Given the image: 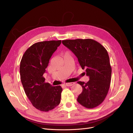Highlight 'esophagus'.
<instances>
[{
  "label": "esophagus",
  "instance_id": "obj_1",
  "mask_svg": "<svg viewBox=\"0 0 133 133\" xmlns=\"http://www.w3.org/2000/svg\"><path fill=\"white\" fill-rule=\"evenodd\" d=\"M75 84V82H69V83H66L65 85L67 86H72V85H74Z\"/></svg>",
  "mask_w": 133,
  "mask_h": 133
}]
</instances>
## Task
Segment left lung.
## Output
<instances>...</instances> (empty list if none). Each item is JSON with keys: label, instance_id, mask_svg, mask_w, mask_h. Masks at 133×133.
Returning a JSON list of instances; mask_svg holds the SVG:
<instances>
[{"label": "left lung", "instance_id": "8db88e82", "mask_svg": "<svg viewBox=\"0 0 133 133\" xmlns=\"http://www.w3.org/2000/svg\"><path fill=\"white\" fill-rule=\"evenodd\" d=\"M62 43L76 56L90 77L86 83L77 81L82 88L77 102L86 108L97 107L106 98L111 84L112 68L107 50L90 38L63 40Z\"/></svg>", "mask_w": 133, "mask_h": 133}]
</instances>
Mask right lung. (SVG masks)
<instances>
[{"mask_svg":"<svg viewBox=\"0 0 133 133\" xmlns=\"http://www.w3.org/2000/svg\"><path fill=\"white\" fill-rule=\"evenodd\" d=\"M61 41L34 43L25 51L20 62V79L25 92L33 106L42 112L52 110L61 102L62 87L45 82L43 75Z\"/></svg>","mask_w":133,"mask_h":133,"instance_id":"right-lung-1","label":"right lung"}]
</instances>
